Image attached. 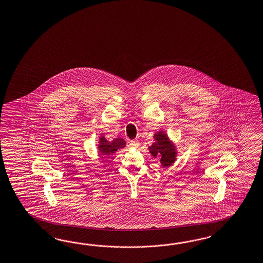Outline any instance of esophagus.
Here are the masks:
<instances>
[{"instance_id": "obj_1", "label": "esophagus", "mask_w": 263, "mask_h": 263, "mask_svg": "<svg viewBox=\"0 0 263 263\" xmlns=\"http://www.w3.org/2000/svg\"><path fill=\"white\" fill-rule=\"evenodd\" d=\"M139 145H140V143H139L137 139H135V140H132V141L129 142V146L133 147V148H137V147H139Z\"/></svg>"}]
</instances>
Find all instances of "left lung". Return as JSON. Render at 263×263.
I'll return each mask as SVG.
<instances>
[{"instance_id":"8db88e82","label":"left lung","mask_w":263,"mask_h":263,"mask_svg":"<svg viewBox=\"0 0 263 263\" xmlns=\"http://www.w3.org/2000/svg\"><path fill=\"white\" fill-rule=\"evenodd\" d=\"M154 138L155 142L148 147L149 154L155 158L157 156L160 157L162 167L172 166L176 160L177 155L175 144L170 140L168 135L163 130L155 133Z\"/></svg>"}]
</instances>
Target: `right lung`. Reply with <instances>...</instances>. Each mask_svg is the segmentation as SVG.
Masks as SVG:
<instances>
[{"label":"right lung","mask_w":263,"mask_h":263,"mask_svg":"<svg viewBox=\"0 0 263 263\" xmlns=\"http://www.w3.org/2000/svg\"><path fill=\"white\" fill-rule=\"evenodd\" d=\"M125 146H126V141L122 138H115L112 141H108L105 138L104 135H102L99 137L97 148L100 155L106 157V156L115 155L118 149L125 148Z\"/></svg>","instance_id":"obj_1"}]
</instances>
